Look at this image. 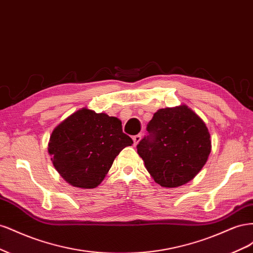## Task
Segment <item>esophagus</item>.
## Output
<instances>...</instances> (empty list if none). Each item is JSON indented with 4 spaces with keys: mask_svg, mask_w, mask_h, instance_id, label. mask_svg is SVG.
I'll return each mask as SVG.
<instances>
[{
    "mask_svg": "<svg viewBox=\"0 0 253 253\" xmlns=\"http://www.w3.org/2000/svg\"><path fill=\"white\" fill-rule=\"evenodd\" d=\"M140 139H141V134H137V135H135V136L133 137V141H134V144L136 145L137 143H138V142L140 141Z\"/></svg>",
    "mask_w": 253,
    "mask_h": 253,
    "instance_id": "obj_1",
    "label": "esophagus"
}]
</instances>
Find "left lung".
<instances>
[{
  "label": "left lung",
  "instance_id": "1",
  "mask_svg": "<svg viewBox=\"0 0 253 253\" xmlns=\"http://www.w3.org/2000/svg\"><path fill=\"white\" fill-rule=\"evenodd\" d=\"M137 144L148 172L164 188L193 179L208 160L211 140L205 122L182 104L158 110Z\"/></svg>",
  "mask_w": 253,
  "mask_h": 253
}]
</instances>
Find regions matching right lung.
<instances>
[{"mask_svg": "<svg viewBox=\"0 0 253 253\" xmlns=\"http://www.w3.org/2000/svg\"><path fill=\"white\" fill-rule=\"evenodd\" d=\"M132 143L118 118L83 108L55 127L48 153L65 181L93 189L104 179L120 151Z\"/></svg>", "mask_w": 253, "mask_h": 253, "instance_id": "add662e5", "label": "right lung"}]
</instances>
